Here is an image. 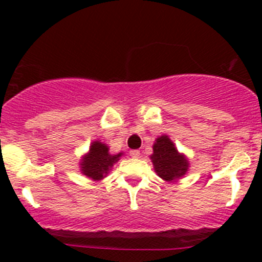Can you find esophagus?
I'll use <instances>...</instances> for the list:
<instances>
[{"label": "esophagus", "mask_w": 262, "mask_h": 262, "mask_svg": "<svg viewBox=\"0 0 262 262\" xmlns=\"http://www.w3.org/2000/svg\"><path fill=\"white\" fill-rule=\"evenodd\" d=\"M130 156L133 158H139V156H141V152H139L138 149H132L130 150Z\"/></svg>", "instance_id": "obj_1"}]
</instances>
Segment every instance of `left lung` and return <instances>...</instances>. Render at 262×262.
<instances>
[{"label": "left lung", "instance_id": "left-lung-1", "mask_svg": "<svg viewBox=\"0 0 262 262\" xmlns=\"http://www.w3.org/2000/svg\"><path fill=\"white\" fill-rule=\"evenodd\" d=\"M150 160L157 175L166 181L184 176L189 167L186 158L178 152L167 136L160 137L153 144V155L150 156Z\"/></svg>", "mask_w": 262, "mask_h": 262}]
</instances>
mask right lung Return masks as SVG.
<instances>
[{"mask_svg":"<svg viewBox=\"0 0 262 262\" xmlns=\"http://www.w3.org/2000/svg\"><path fill=\"white\" fill-rule=\"evenodd\" d=\"M120 156L121 153L114 156L110 155L106 144L101 143V142H94L90 148L89 155L83 157V161L81 163V171L94 180H101Z\"/></svg>","mask_w":262,"mask_h":262,"instance_id":"right-lung-1","label":"right lung"}]
</instances>
